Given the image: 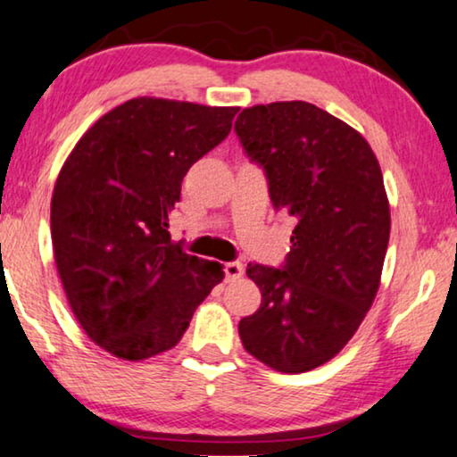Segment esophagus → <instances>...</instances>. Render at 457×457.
<instances>
[{
    "mask_svg": "<svg viewBox=\"0 0 457 457\" xmlns=\"http://www.w3.org/2000/svg\"><path fill=\"white\" fill-rule=\"evenodd\" d=\"M224 277H227V280H235L243 277V262L239 260L227 262V264H224Z\"/></svg>",
    "mask_w": 457,
    "mask_h": 457,
    "instance_id": "1",
    "label": "esophagus"
}]
</instances>
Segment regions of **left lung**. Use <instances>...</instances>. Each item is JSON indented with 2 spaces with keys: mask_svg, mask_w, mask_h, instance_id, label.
<instances>
[{
  "mask_svg": "<svg viewBox=\"0 0 457 457\" xmlns=\"http://www.w3.org/2000/svg\"><path fill=\"white\" fill-rule=\"evenodd\" d=\"M235 133L297 222L283 266H247L262 303L239 322L243 347L278 372L314 370L377 297L391 230L383 172L358 130L308 102L245 108Z\"/></svg>",
  "mask_w": 457,
  "mask_h": 457,
  "instance_id": "1",
  "label": "left lung"
}]
</instances>
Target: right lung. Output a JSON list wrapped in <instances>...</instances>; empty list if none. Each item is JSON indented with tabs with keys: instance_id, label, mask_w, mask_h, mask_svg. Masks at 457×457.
Wrapping results in <instances>:
<instances>
[{
	"instance_id": "right-lung-1",
	"label": "right lung",
	"mask_w": 457,
	"mask_h": 457,
	"mask_svg": "<svg viewBox=\"0 0 457 457\" xmlns=\"http://www.w3.org/2000/svg\"><path fill=\"white\" fill-rule=\"evenodd\" d=\"M237 108L135 97L104 114L62 166L54 258L91 341L139 361L172 349L224 278L170 239L168 216L199 158L227 139Z\"/></svg>"
}]
</instances>
